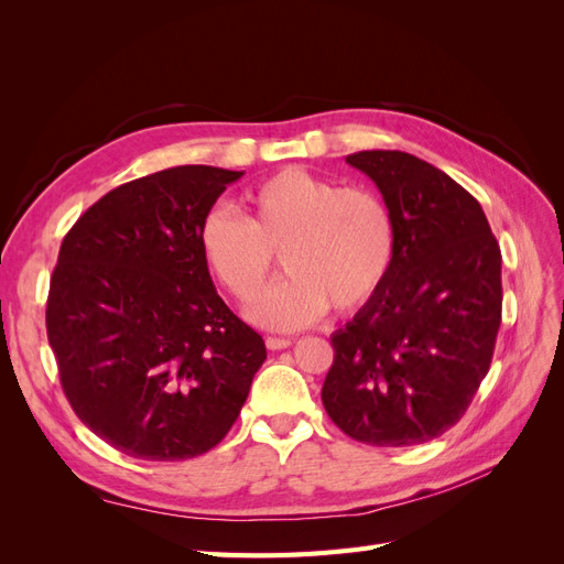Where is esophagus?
Masks as SVG:
<instances>
[{"label": "esophagus", "instance_id": "obj_1", "mask_svg": "<svg viewBox=\"0 0 564 564\" xmlns=\"http://www.w3.org/2000/svg\"><path fill=\"white\" fill-rule=\"evenodd\" d=\"M268 350H284L292 346V338H280V336H265Z\"/></svg>", "mask_w": 564, "mask_h": 564}]
</instances>
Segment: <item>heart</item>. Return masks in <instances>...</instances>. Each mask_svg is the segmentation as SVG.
<instances>
[{"label": "heart", "mask_w": 564, "mask_h": 564, "mask_svg": "<svg viewBox=\"0 0 564 564\" xmlns=\"http://www.w3.org/2000/svg\"><path fill=\"white\" fill-rule=\"evenodd\" d=\"M245 220L226 209L202 218L199 251L214 280L237 303L261 294L272 253L286 278L251 308L261 327L289 332L362 311L381 292L395 259V224L383 197L286 166L253 185Z\"/></svg>", "instance_id": "1"}]
</instances>
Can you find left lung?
I'll return each mask as SVG.
<instances>
[{
    "mask_svg": "<svg viewBox=\"0 0 564 564\" xmlns=\"http://www.w3.org/2000/svg\"><path fill=\"white\" fill-rule=\"evenodd\" d=\"M346 162L383 195L395 259L381 292L332 336L322 404L348 437L412 447L466 414L501 327V249L466 187L400 150Z\"/></svg>",
    "mask_w": 564,
    "mask_h": 564,
    "instance_id": "obj_1",
    "label": "left lung"
}]
</instances>
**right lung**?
I'll return each mask as SVG.
<instances>
[{
	"label": "right lung",
	"instance_id": "right-lung-1",
	"mask_svg": "<svg viewBox=\"0 0 564 564\" xmlns=\"http://www.w3.org/2000/svg\"><path fill=\"white\" fill-rule=\"evenodd\" d=\"M242 174L185 164L129 181L63 237L48 346L79 421L127 456L183 460L216 447L265 360L199 251L202 218Z\"/></svg>",
	"mask_w": 564,
	"mask_h": 564
}]
</instances>
